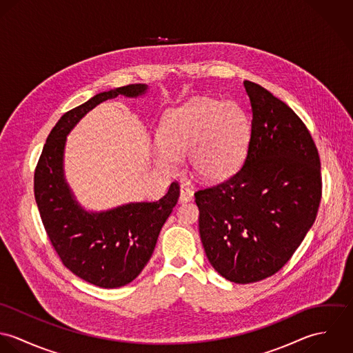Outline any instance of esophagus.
Here are the masks:
<instances>
[{"label":"esophagus","mask_w":353,"mask_h":353,"mask_svg":"<svg viewBox=\"0 0 353 353\" xmlns=\"http://www.w3.org/2000/svg\"><path fill=\"white\" fill-rule=\"evenodd\" d=\"M193 196H194V193H193V190H192V189H189V188H188V186H182V188H181V194H179V201H181V202L192 201V200H193Z\"/></svg>","instance_id":"1"}]
</instances>
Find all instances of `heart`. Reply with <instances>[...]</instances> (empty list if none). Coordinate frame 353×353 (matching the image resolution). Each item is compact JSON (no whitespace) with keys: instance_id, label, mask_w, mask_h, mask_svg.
I'll return each mask as SVG.
<instances>
[{"instance_id":"b5f03b06","label":"heart","mask_w":353,"mask_h":353,"mask_svg":"<svg viewBox=\"0 0 353 353\" xmlns=\"http://www.w3.org/2000/svg\"><path fill=\"white\" fill-rule=\"evenodd\" d=\"M249 139L250 121L238 103L194 98L163 117L153 161L159 170L171 174L185 154L194 175L219 181L241 165Z\"/></svg>"}]
</instances>
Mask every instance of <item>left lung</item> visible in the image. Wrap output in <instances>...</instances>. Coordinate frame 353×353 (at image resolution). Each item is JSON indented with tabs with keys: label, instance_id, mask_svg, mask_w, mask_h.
<instances>
[{
	"label": "left lung",
	"instance_id": "1",
	"mask_svg": "<svg viewBox=\"0 0 353 353\" xmlns=\"http://www.w3.org/2000/svg\"><path fill=\"white\" fill-rule=\"evenodd\" d=\"M243 84L252 114L243 165L194 193L205 254L236 284L270 277L290 261L322 197L319 154L302 119L263 87Z\"/></svg>",
	"mask_w": 353,
	"mask_h": 353
}]
</instances>
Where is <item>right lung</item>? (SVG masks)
Masks as SVG:
<instances>
[{
	"label": "right lung",
	"mask_w": 353,
	"mask_h": 353,
	"mask_svg": "<svg viewBox=\"0 0 353 353\" xmlns=\"http://www.w3.org/2000/svg\"><path fill=\"white\" fill-rule=\"evenodd\" d=\"M147 88L145 84L119 87L65 112L52 128L35 168V201L54 250L73 274L101 288L123 287L141 273L163 224L178 202L179 185L172 182L159 201L87 212L76 201L63 176L66 136L101 101L118 95L137 98Z\"/></svg>",
	"instance_id": "obj_1"
}]
</instances>
